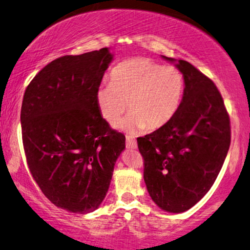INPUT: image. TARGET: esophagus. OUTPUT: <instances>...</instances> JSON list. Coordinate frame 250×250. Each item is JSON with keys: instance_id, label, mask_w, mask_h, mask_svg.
Here are the masks:
<instances>
[{"instance_id": "esophagus-1", "label": "esophagus", "mask_w": 250, "mask_h": 250, "mask_svg": "<svg viewBox=\"0 0 250 250\" xmlns=\"http://www.w3.org/2000/svg\"><path fill=\"white\" fill-rule=\"evenodd\" d=\"M125 146H127L128 149H136L137 142L135 141L134 139H131L130 136H127V140H125Z\"/></svg>"}]
</instances>
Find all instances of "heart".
Masks as SVG:
<instances>
[{"mask_svg":"<svg viewBox=\"0 0 250 250\" xmlns=\"http://www.w3.org/2000/svg\"><path fill=\"white\" fill-rule=\"evenodd\" d=\"M110 81L96 89L97 109L105 121L115 125L129 105L131 113L120 123L129 133L167 125L185 93V77L177 68L145 57L120 63L111 71Z\"/></svg>","mask_w":250,"mask_h":250,"instance_id":"b5f03b06","label":"heart"}]
</instances>
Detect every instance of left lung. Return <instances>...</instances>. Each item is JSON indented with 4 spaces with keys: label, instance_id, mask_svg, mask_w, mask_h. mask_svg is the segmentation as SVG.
Masks as SVG:
<instances>
[{
    "label": "left lung",
    "instance_id": "obj_1",
    "mask_svg": "<svg viewBox=\"0 0 250 250\" xmlns=\"http://www.w3.org/2000/svg\"><path fill=\"white\" fill-rule=\"evenodd\" d=\"M175 65L185 77L180 107L167 125L139 137L137 147L151 200L169 213H183L214 185L230 146V120L209 77L183 60Z\"/></svg>",
    "mask_w": 250,
    "mask_h": 250
}]
</instances>
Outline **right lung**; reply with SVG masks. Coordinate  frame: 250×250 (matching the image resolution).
Masks as SVG:
<instances>
[{"instance_id": "right-lung-1", "label": "right lung", "mask_w": 250, "mask_h": 250, "mask_svg": "<svg viewBox=\"0 0 250 250\" xmlns=\"http://www.w3.org/2000/svg\"><path fill=\"white\" fill-rule=\"evenodd\" d=\"M113 55L108 48L45 65L22 101V141L42 193L71 213L95 210L107 195L125 136L100 114L95 93Z\"/></svg>"}]
</instances>
